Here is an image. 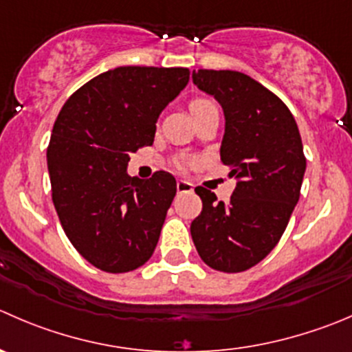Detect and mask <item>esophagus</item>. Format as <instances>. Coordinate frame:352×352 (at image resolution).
Segmentation results:
<instances>
[{
	"label": "esophagus",
	"instance_id": "34e87169",
	"mask_svg": "<svg viewBox=\"0 0 352 352\" xmlns=\"http://www.w3.org/2000/svg\"><path fill=\"white\" fill-rule=\"evenodd\" d=\"M194 186L190 182H187V180H179V182H177V190H179V192H190Z\"/></svg>",
	"mask_w": 352,
	"mask_h": 352
}]
</instances>
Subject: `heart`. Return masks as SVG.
Listing matches in <instances>:
<instances>
[{
  "mask_svg": "<svg viewBox=\"0 0 352 352\" xmlns=\"http://www.w3.org/2000/svg\"><path fill=\"white\" fill-rule=\"evenodd\" d=\"M210 107H214V104L211 103L210 100H204V98H196V100H192L189 103V110H190V113H192V117L196 113H199V111L206 110V108H210Z\"/></svg>",
  "mask_w": 352,
  "mask_h": 352,
  "instance_id": "1",
  "label": "heart"
}]
</instances>
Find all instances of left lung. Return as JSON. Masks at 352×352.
I'll use <instances>...</instances> for the list:
<instances>
[{"mask_svg":"<svg viewBox=\"0 0 352 352\" xmlns=\"http://www.w3.org/2000/svg\"><path fill=\"white\" fill-rule=\"evenodd\" d=\"M192 80L223 108L220 158L237 186L227 204L194 189L203 210L190 235L208 267L239 274L267 258L285 232L306 170L302 141L284 101L249 75L201 68Z\"/></svg>","mask_w":352,"mask_h":352,"instance_id":"left-lung-1","label":"left lung"}]
</instances>
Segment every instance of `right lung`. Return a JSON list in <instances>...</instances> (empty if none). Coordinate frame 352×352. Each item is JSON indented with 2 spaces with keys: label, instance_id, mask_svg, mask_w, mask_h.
Here are the masks:
<instances>
[{
  "label": "right lung",
  "instance_id": "right-lung-1",
  "mask_svg": "<svg viewBox=\"0 0 352 352\" xmlns=\"http://www.w3.org/2000/svg\"><path fill=\"white\" fill-rule=\"evenodd\" d=\"M189 68L118 67L91 78L61 108L47 146L51 197L78 254L108 274L142 267L177 192L168 172L138 179L131 155L155 141L156 120Z\"/></svg>",
  "mask_w": 352,
  "mask_h": 352
}]
</instances>
